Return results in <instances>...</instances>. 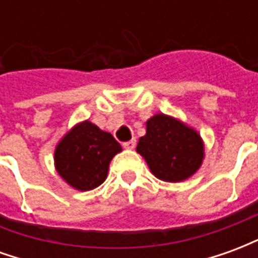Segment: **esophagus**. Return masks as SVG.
I'll return each instance as SVG.
<instances>
[{
  "instance_id": "esophagus-1",
  "label": "esophagus",
  "mask_w": 258,
  "mask_h": 258,
  "mask_svg": "<svg viewBox=\"0 0 258 258\" xmlns=\"http://www.w3.org/2000/svg\"><path fill=\"white\" fill-rule=\"evenodd\" d=\"M135 145H137V141L135 140H131V141H127V142H124L123 146L125 149H134Z\"/></svg>"
}]
</instances>
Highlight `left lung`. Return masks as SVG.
<instances>
[{"label": "left lung", "instance_id": "left-lung-1", "mask_svg": "<svg viewBox=\"0 0 258 258\" xmlns=\"http://www.w3.org/2000/svg\"><path fill=\"white\" fill-rule=\"evenodd\" d=\"M137 152L157 178L179 182L189 178L203 160V142L195 130L166 114H156L146 123Z\"/></svg>", "mask_w": 258, "mask_h": 258}]
</instances>
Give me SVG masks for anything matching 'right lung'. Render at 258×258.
I'll use <instances>...</instances> for the list:
<instances>
[{"label":"right lung","instance_id":"obj_1","mask_svg":"<svg viewBox=\"0 0 258 258\" xmlns=\"http://www.w3.org/2000/svg\"><path fill=\"white\" fill-rule=\"evenodd\" d=\"M121 152L112 134L90 121L77 124L55 149L59 175L79 190L94 189L106 179L109 163Z\"/></svg>","mask_w":258,"mask_h":258}]
</instances>
